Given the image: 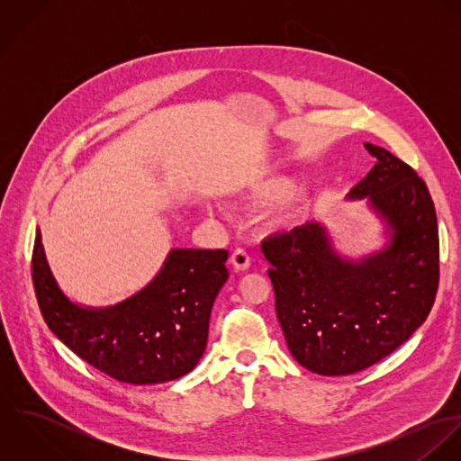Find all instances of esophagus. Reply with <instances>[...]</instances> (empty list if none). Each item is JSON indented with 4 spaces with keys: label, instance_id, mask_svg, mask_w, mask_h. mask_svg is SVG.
I'll return each instance as SVG.
<instances>
[{
    "label": "esophagus",
    "instance_id": "obj_1",
    "mask_svg": "<svg viewBox=\"0 0 461 461\" xmlns=\"http://www.w3.org/2000/svg\"><path fill=\"white\" fill-rule=\"evenodd\" d=\"M230 263L234 266V269L238 271H247L250 267V256L243 250V249H238L232 256H230Z\"/></svg>",
    "mask_w": 461,
    "mask_h": 461
}]
</instances>
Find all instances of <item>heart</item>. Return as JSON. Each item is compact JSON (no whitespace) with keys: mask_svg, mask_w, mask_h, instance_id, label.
I'll use <instances>...</instances> for the list:
<instances>
[{"mask_svg":"<svg viewBox=\"0 0 461 461\" xmlns=\"http://www.w3.org/2000/svg\"><path fill=\"white\" fill-rule=\"evenodd\" d=\"M298 177L287 172H273L245 181L236 192L241 209H264L276 205L271 227L287 230L296 227L309 209V195L296 190ZM211 212V207H205Z\"/></svg>","mask_w":461,"mask_h":461,"instance_id":"b5f03b06","label":"heart"}]
</instances>
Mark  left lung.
<instances>
[{
	"label": "left lung",
	"mask_w": 461,
	"mask_h": 461,
	"mask_svg": "<svg viewBox=\"0 0 461 461\" xmlns=\"http://www.w3.org/2000/svg\"><path fill=\"white\" fill-rule=\"evenodd\" d=\"M346 200H366L382 245L346 256L321 220L266 240L276 318L291 355L321 376L358 373L419 329L438 287V227L426 183L384 147Z\"/></svg>",
	"instance_id": "8db88e82"
}]
</instances>
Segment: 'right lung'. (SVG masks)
<instances>
[{"instance_id": "add662e5", "label": "right lung", "mask_w": 461, "mask_h": 461, "mask_svg": "<svg viewBox=\"0 0 461 461\" xmlns=\"http://www.w3.org/2000/svg\"><path fill=\"white\" fill-rule=\"evenodd\" d=\"M227 258V250L172 249L130 298L90 307L62 291L37 229L32 271L42 318L72 353L119 382L154 385L188 375L202 358Z\"/></svg>"}]
</instances>
